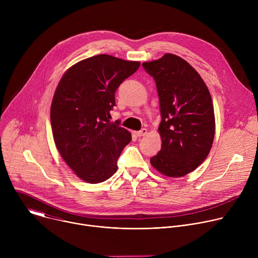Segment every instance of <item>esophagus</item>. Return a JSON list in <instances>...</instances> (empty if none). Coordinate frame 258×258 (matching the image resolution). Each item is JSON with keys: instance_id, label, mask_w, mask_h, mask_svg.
<instances>
[{"instance_id": "34e87169", "label": "esophagus", "mask_w": 258, "mask_h": 258, "mask_svg": "<svg viewBox=\"0 0 258 258\" xmlns=\"http://www.w3.org/2000/svg\"><path fill=\"white\" fill-rule=\"evenodd\" d=\"M136 135L138 136V137H144V136H146L147 135V130L146 128H142L141 131H139V132H137L136 133Z\"/></svg>"}]
</instances>
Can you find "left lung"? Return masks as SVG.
Here are the masks:
<instances>
[{
  "label": "left lung",
  "mask_w": 258,
  "mask_h": 258,
  "mask_svg": "<svg viewBox=\"0 0 258 258\" xmlns=\"http://www.w3.org/2000/svg\"><path fill=\"white\" fill-rule=\"evenodd\" d=\"M142 65L156 83L161 111V149L150 162L168 177L183 176L205 160L212 147L215 118L209 90L176 55L168 53Z\"/></svg>",
  "instance_id": "8db88e82"
}]
</instances>
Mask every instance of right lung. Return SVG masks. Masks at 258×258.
<instances>
[{
  "instance_id": "obj_1",
  "label": "right lung",
  "mask_w": 258,
  "mask_h": 258,
  "mask_svg": "<svg viewBox=\"0 0 258 258\" xmlns=\"http://www.w3.org/2000/svg\"><path fill=\"white\" fill-rule=\"evenodd\" d=\"M101 54L69 67L61 78L51 105L56 148L81 179L98 183L117 170V159L132 135L109 118L119 85L140 67Z\"/></svg>"
}]
</instances>
